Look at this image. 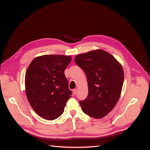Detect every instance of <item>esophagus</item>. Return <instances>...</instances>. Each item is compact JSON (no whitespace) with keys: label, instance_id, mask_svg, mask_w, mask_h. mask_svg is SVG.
I'll list each match as a JSON object with an SVG mask.
<instances>
[{"label":"esophagus","instance_id":"obj_1","mask_svg":"<svg viewBox=\"0 0 150 150\" xmlns=\"http://www.w3.org/2000/svg\"><path fill=\"white\" fill-rule=\"evenodd\" d=\"M73 95H77V89H75V90H73Z\"/></svg>","mask_w":150,"mask_h":150}]
</instances>
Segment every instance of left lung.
Returning a JSON list of instances; mask_svg holds the SVG:
<instances>
[{
  "instance_id": "left-lung-1",
  "label": "left lung",
  "mask_w": 150,
  "mask_h": 150,
  "mask_svg": "<svg viewBox=\"0 0 150 150\" xmlns=\"http://www.w3.org/2000/svg\"><path fill=\"white\" fill-rule=\"evenodd\" d=\"M75 62L84 70L88 80V97L80 101L82 111L95 119L105 117L120 98L124 82L122 66L103 50L79 54Z\"/></svg>"
}]
</instances>
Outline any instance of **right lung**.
<instances>
[{
    "instance_id": "1",
    "label": "right lung",
    "mask_w": 150,
    "mask_h": 150,
    "mask_svg": "<svg viewBox=\"0 0 150 150\" xmlns=\"http://www.w3.org/2000/svg\"><path fill=\"white\" fill-rule=\"evenodd\" d=\"M71 56L44 55L35 58L25 75L26 94L31 106L40 117L52 120L60 117L71 97L64 70Z\"/></svg>"
}]
</instances>
